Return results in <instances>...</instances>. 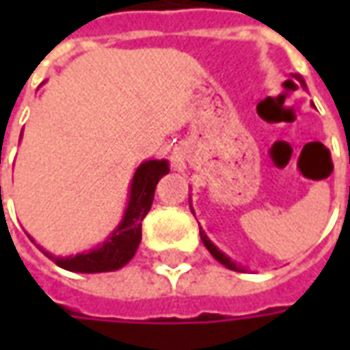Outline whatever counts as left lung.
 Segmentation results:
<instances>
[{
    "instance_id": "obj_1",
    "label": "left lung",
    "mask_w": 350,
    "mask_h": 350,
    "mask_svg": "<svg viewBox=\"0 0 350 350\" xmlns=\"http://www.w3.org/2000/svg\"><path fill=\"white\" fill-rule=\"evenodd\" d=\"M296 79H298V77H296ZM298 80H300V82H304V80H301V79H298ZM200 240H202V243H204V245H206V250L212 253V257L215 258L217 262H221V264H223V266H227V268H230V270L240 271V268H238V266H236V264L227 257V255H223V253H221V251L217 250V247H215V245H213V243L210 242V240H208V236H206L204 232H202V230H200Z\"/></svg>"
}]
</instances>
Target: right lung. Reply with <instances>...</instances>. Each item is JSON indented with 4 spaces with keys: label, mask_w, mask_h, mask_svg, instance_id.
I'll return each instance as SVG.
<instances>
[{
    "label": "right lung",
    "mask_w": 350,
    "mask_h": 350,
    "mask_svg": "<svg viewBox=\"0 0 350 350\" xmlns=\"http://www.w3.org/2000/svg\"><path fill=\"white\" fill-rule=\"evenodd\" d=\"M165 174H168L167 161H146L137 168L131 183L129 206L125 210L123 221L100 247L90 253H80L75 257L65 258L54 257L44 250L41 251L59 268L69 271L97 273V271L118 270L125 266L137 253L138 243L142 238V219L152 208L155 185Z\"/></svg>",
    "instance_id": "1"
}]
</instances>
